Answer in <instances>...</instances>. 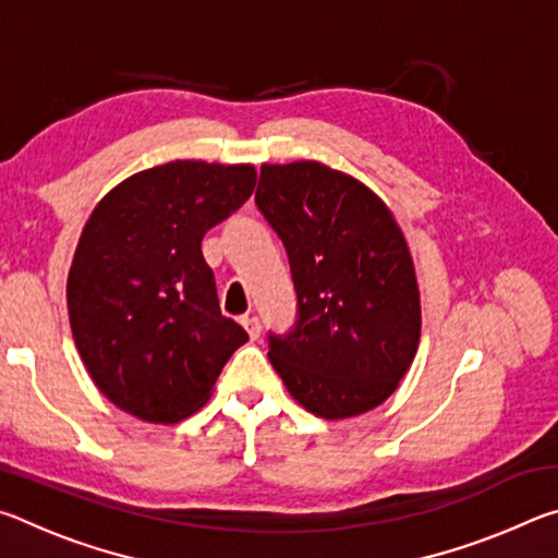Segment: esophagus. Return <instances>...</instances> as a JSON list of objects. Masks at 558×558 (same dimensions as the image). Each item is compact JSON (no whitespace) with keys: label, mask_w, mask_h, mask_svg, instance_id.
<instances>
[{"label":"esophagus","mask_w":558,"mask_h":558,"mask_svg":"<svg viewBox=\"0 0 558 558\" xmlns=\"http://www.w3.org/2000/svg\"><path fill=\"white\" fill-rule=\"evenodd\" d=\"M241 325L245 327V332H248L251 339H258V337H260V319H258L256 315H253V317L245 315V317L241 319Z\"/></svg>","instance_id":"34e87169"}]
</instances>
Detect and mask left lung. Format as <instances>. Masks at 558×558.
<instances>
[{"instance_id":"left-lung-1","label":"left lung","mask_w":558,"mask_h":558,"mask_svg":"<svg viewBox=\"0 0 558 558\" xmlns=\"http://www.w3.org/2000/svg\"><path fill=\"white\" fill-rule=\"evenodd\" d=\"M256 204L286 245L298 319L268 335L292 399L319 418L384 403L421 339V298L403 233L379 196L319 162L263 165Z\"/></svg>"}]
</instances>
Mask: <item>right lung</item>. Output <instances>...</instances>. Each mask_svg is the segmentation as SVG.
Instances as JSON below:
<instances>
[{
	"label": "right lung",
	"instance_id": "add662e5",
	"mask_svg": "<svg viewBox=\"0 0 558 558\" xmlns=\"http://www.w3.org/2000/svg\"><path fill=\"white\" fill-rule=\"evenodd\" d=\"M253 189V165L177 159L128 177L93 209L65 298L83 364L118 409L149 423L186 418L245 344V329L221 315L202 241Z\"/></svg>",
	"mask_w": 558,
	"mask_h": 558
}]
</instances>
